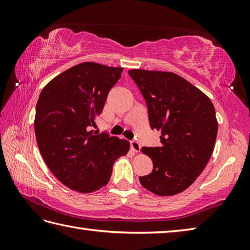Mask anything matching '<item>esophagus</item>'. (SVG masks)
Here are the masks:
<instances>
[{
	"instance_id": "1",
	"label": "esophagus",
	"mask_w": 250,
	"mask_h": 250,
	"mask_svg": "<svg viewBox=\"0 0 250 250\" xmlns=\"http://www.w3.org/2000/svg\"><path fill=\"white\" fill-rule=\"evenodd\" d=\"M130 144H131L132 150L135 151V152H140V150H141V145H140L139 142H137L136 140H133V141H131Z\"/></svg>"
}]
</instances>
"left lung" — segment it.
I'll return each instance as SVG.
<instances>
[{
    "instance_id": "8db88e82",
    "label": "left lung",
    "mask_w": 250,
    "mask_h": 250,
    "mask_svg": "<svg viewBox=\"0 0 250 250\" xmlns=\"http://www.w3.org/2000/svg\"><path fill=\"white\" fill-rule=\"evenodd\" d=\"M148 108L150 128L161 132L160 147H143L152 159L142 186L157 195L183 192L203 172L218 132L215 107L206 94L171 72L131 70Z\"/></svg>"
}]
</instances>
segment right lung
I'll use <instances>...</instances> for the list:
<instances>
[{"instance_id":"right-lung-1","label":"right lung","mask_w":250,"mask_h":250,"mask_svg":"<svg viewBox=\"0 0 250 250\" xmlns=\"http://www.w3.org/2000/svg\"><path fill=\"white\" fill-rule=\"evenodd\" d=\"M122 67L83 62L61 73L42 90L34 130L51 173L72 190L90 193L107 185L116 159L130 143L91 130Z\"/></svg>"}]
</instances>
